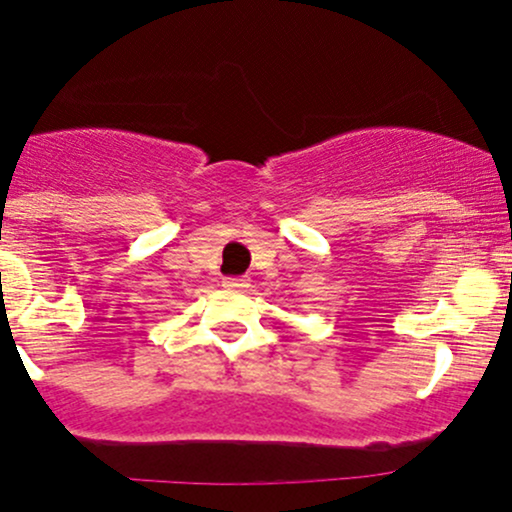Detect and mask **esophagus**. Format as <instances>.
Listing matches in <instances>:
<instances>
[{"label": "esophagus", "instance_id": "34e87169", "mask_svg": "<svg viewBox=\"0 0 512 512\" xmlns=\"http://www.w3.org/2000/svg\"><path fill=\"white\" fill-rule=\"evenodd\" d=\"M225 287L227 290H247V287H250V280H247V277H227Z\"/></svg>", "mask_w": 512, "mask_h": 512}]
</instances>
